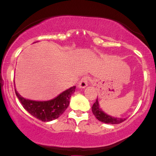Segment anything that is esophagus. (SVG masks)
<instances>
[{"label": "esophagus", "instance_id": "obj_1", "mask_svg": "<svg viewBox=\"0 0 156 156\" xmlns=\"http://www.w3.org/2000/svg\"><path fill=\"white\" fill-rule=\"evenodd\" d=\"M88 85V78L84 77L81 78L80 82L78 83V87L79 88H85Z\"/></svg>", "mask_w": 156, "mask_h": 156}]
</instances>
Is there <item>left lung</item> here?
<instances>
[{
    "label": "left lung",
    "instance_id": "8db88e82",
    "mask_svg": "<svg viewBox=\"0 0 156 156\" xmlns=\"http://www.w3.org/2000/svg\"><path fill=\"white\" fill-rule=\"evenodd\" d=\"M92 112L95 117L100 122L106 124H112V125H116V124H120L125 120V119H119V118H114L112 116H110L106 114L99 105L98 100L97 99L95 103H94L92 106Z\"/></svg>",
    "mask_w": 156,
    "mask_h": 156
}]
</instances>
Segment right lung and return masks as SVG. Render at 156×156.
I'll list each match as a JSON object with an SVG mask.
<instances>
[{"label": "right lung", "mask_w": 156, "mask_h": 156, "mask_svg": "<svg viewBox=\"0 0 156 156\" xmlns=\"http://www.w3.org/2000/svg\"><path fill=\"white\" fill-rule=\"evenodd\" d=\"M75 91V86H73L61 93L53 100L48 101H34L23 98L15 89L16 95L25 109L42 122H50L58 119L68 108L70 97Z\"/></svg>", "instance_id": "add662e5"}]
</instances>
